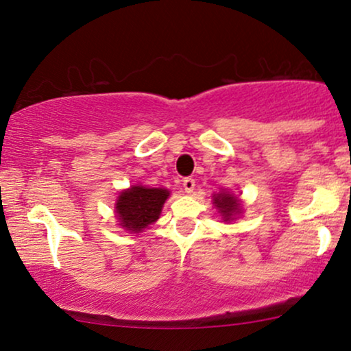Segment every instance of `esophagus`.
<instances>
[{
	"instance_id": "1",
	"label": "esophagus",
	"mask_w": 351,
	"mask_h": 351,
	"mask_svg": "<svg viewBox=\"0 0 351 351\" xmlns=\"http://www.w3.org/2000/svg\"><path fill=\"white\" fill-rule=\"evenodd\" d=\"M184 189H185L186 193H193L195 180L191 179V177H186V179H184Z\"/></svg>"
}]
</instances>
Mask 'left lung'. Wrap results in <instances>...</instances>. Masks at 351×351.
Returning a JSON list of instances; mask_svg holds the SVG:
<instances>
[{
	"mask_svg": "<svg viewBox=\"0 0 351 351\" xmlns=\"http://www.w3.org/2000/svg\"><path fill=\"white\" fill-rule=\"evenodd\" d=\"M214 204L215 208L219 209L220 215H222L223 222H230L233 219L234 214L241 213V204H239V199L237 196L227 193V191H222V193L214 195Z\"/></svg>",
	"mask_w": 351,
	"mask_h": 351,
	"instance_id": "8db88e82",
	"label": "left lung"
}]
</instances>
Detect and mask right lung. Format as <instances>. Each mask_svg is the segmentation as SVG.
<instances>
[{
  "mask_svg": "<svg viewBox=\"0 0 351 351\" xmlns=\"http://www.w3.org/2000/svg\"><path fill=\"white\" fill-rule=\"evenodd\" d=\"M169 196L166 189H148L134 185L119 193L114 206L119 225L129 232L138 233L160 219L162 204Z\"/></svg>",
  "mask_w": 351,
  "mask_h": 351,
  "instance_id": "obj_1",
  "label": "right lung"
}]
</instances>
